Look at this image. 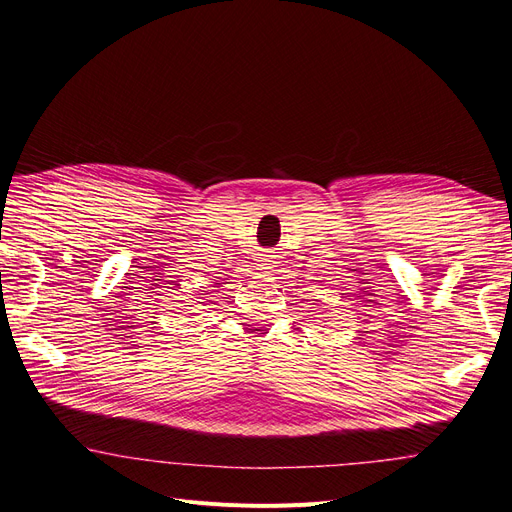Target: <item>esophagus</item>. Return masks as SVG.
Listing matches in <instances>:
<instances>
[{"instance_id": "obj_1", "label": "esophagus", "mask_w": 512, "mask_h": 512, "mask_svg": "<svg viewBox=\"0 0 512 512\" xmlns=\"http://www.w3.org/2000/svg\"><path fill=\"white\" fill-rule=\"evenodd\" d=\"M261 267L263 270H272V265H274V255H261Z\"/></svg>"}]
</instances>
